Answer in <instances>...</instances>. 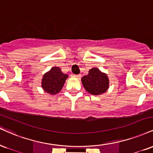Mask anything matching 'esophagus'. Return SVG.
<instances>
[{"instance_id": "34e87169", "label": "esophagus", "mask_w": 153, "mask_h": 153, "mask_svg": "<svg viewBox=\"0 0 153 153\" xmlns=\"http://www.w3.org/2000/svg\"><path fill=\"white\" fill-rule=\"evenodd\" d=\"M73 77H75V78H80V77H81V75H73Z\"/></svg>"}]
</instances>
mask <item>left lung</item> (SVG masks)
Here are the masks:
<instances>
[{"label": "left lung", "instance_id": "1", "mask_svg": "<svg viewBox=\"0 0 153 153\" xmlns=\"http://www.w3.org/2000/svg\"><path fill=\"white\" fill-rule=\"evenodd\" d=\"M81 81L85 91L93 95L103 94L109 88L108 75L97 68L90 70L88 74L81 78Z\"/></svg>", "mask_w": 153, "mask_h": 153}]
</instances>
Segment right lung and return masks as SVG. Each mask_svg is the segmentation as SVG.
<instances>
[{
  "instance_id": "right-lung-1",
  "label": "right lung",
  "mask_w": 153,
  "mask_h": 153,
  "mask_svg": "<svg viewBox=\"0 0 153 153\" xmlns=\"http://www.w3.org/2000/svg\"><path fill=\"white\" fill-rule=\"evenodd\" d=\"M68 75L65 74L58 67H53L43 75L41 87L45 93L56 95L62 90Z\"/></svg>"
}]
</instances>
